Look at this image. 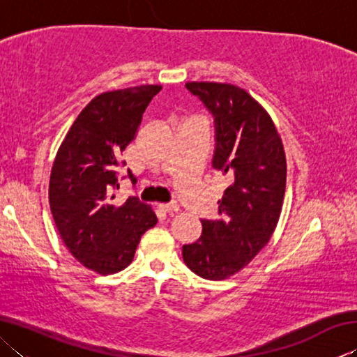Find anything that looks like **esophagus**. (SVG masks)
<instances>
[{
  "instance_id": "34e87169",
  "label": "esophagus",
  "mask_w": 357,
  "mask_h": 357,
  "mask_svg": "<svg viewBox=\"0 0 357 357\" xmlns=\"http://www.w3.org/2000/svg\"><path fill=\"white\" fill-rule=\"evenodd\" d=\"M162 211H164V213H167V214H170V215H173V214H176L178 213V204L176 203H168V204H160L159 206Z\"/></svg>"
}]
</instances>
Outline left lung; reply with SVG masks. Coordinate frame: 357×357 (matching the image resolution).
Listing matches in <instances>:
<instances>
[{"instance_id": "1", "label": "left lung", "mask_w": 357, "mask_h": 357, "mask_svg": "<svg viewBox=\"0 0 357 357\" xmlns=\"http://www.w3.org/2000/svg\"><path fill=\"white\" fill-rule=\"evenodd\" d=\"M185 88L213 114V168L227 176L228 187L217 202L219 219H202V236L183 245V258L203 279L223 280L273 236L285 195V151L268 112L243 88L214 82Z\"/></svg>"}]
</instances>
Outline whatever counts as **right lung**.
I'll return each instance as SVG.
<instances>
[{
	"label": "right lung",
	"mask_w": 357,
	"mask_h": 357,
	"mask_svg": "<svg viewBox=\"0 0 357 357\" xmlns=\"http://www.w3.org/2000/svg\"><path fill=\"white\" fill-rule=\"evenodd\" d=\"M159 84L102 93L78 114L58 149L48 187L56 228L69 252L99 274L123 271L144 231L157 223L148 204L129 197L114 206L118 168ZM128 176L134 179L132 172Z\"/></svg>",
	"instance_id": "obj_1"
}]
</instances>
